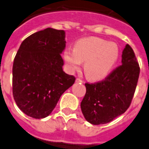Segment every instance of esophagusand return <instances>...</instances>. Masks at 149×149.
I'll list each match as a JSON object with an SVG mask.
<instances>
[{"label":"esophagus","instance_id":"1","mask_svg":"<svg viewBox=\"0 0 149 149\" xmlns=\"http://www.w3.org/2000/svg\"><path fill=\"white\" fill-rule=\"evenodd\" d=\"M76 82H77V83H84V81L81 80L80 79H79V78H77V79H76Z\"/></svg>","mask_w":149,"mask_h":149}]
</instances>
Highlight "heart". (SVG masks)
<instances>
[{
	"mask_svg": "<svg viewBox=\"0 0 149 149\" xmlns=\"http://www.w3.org/2000/svg\"><path fill=\"white\" fill-rule=\"evenodd\" d=\"M119 55L120 50L116 43L97 37H87L77 41L74 49L65 50L63 58L72 72L77 71L82 62H85L84 70L86 77L98 80L111 72Z\"/></svg>",
	"mask_w": 149,
	"mask_h": 149,
	"instance_id": "b5f03b06",
	"label": "heart"
}]
</instances>
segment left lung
Here are the masks:
<instances>
[{"label": "left lung", "instance_id": "1", "mask_svg": "<svg viewBox=\"0 0 149 149\" xmlns=\"http://www.w3.org/2000/svg\"><path fill=\"white\" fill-rule=\"evenodd\" d=\"M121 65L104 80L86 84V92L80 107L84 118L92 125H104L121 115L129 107L136 89L140 68L129 45L122 52Z\"/></svg>", "mask_w": 149, "mask_h": 149}]
</instances>
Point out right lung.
I'll return each mask as SVG.
<instances>
[{
	"mask_svg": "<svg viewBox=\"0 0 149 149\" xmlns=\"http://www.w3.org/2000/svg\"><path fill=\"white\" fill-rule=\"evenodd\" d=\"M65 31L48 28L24 39L13 64V96L26 115L36 119L52 113L75 77L63 70Z\"/></svg>",
	"mask_w": 149,
	"mask_h": 149,
	"instance_id": "obj_1",
	"label": "right lung"
}]
</instances>
